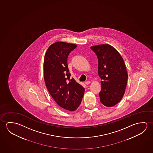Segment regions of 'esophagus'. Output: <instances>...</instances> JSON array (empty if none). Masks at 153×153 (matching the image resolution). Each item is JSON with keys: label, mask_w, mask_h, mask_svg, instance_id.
I'll return each instance as SVG.
<instances>
[{"label": "esophagus", "mask_w": 153, "mask_h": 153, "mask_svg": "<svg viewBox=\"0 0 153 153\" xmlns=\"http://www.w3.org/2000/svg\"><path fill=\"white\" fill-rule=\"evenodd\" d=\"M85 83L86 85H89V84H90V81H86V82H85Z\"/></svg>", "instance_id": "obj_1"}]
</instances>
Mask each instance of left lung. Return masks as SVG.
<instances>
[{"instance_id": "obj_1", "label": "left lung", "mask_w": 153, "mask_h": 153, "mask_svg": "<svg viewBox=\"0 0 153 153\" xmlns=\"http://www.w3.org/2000/svg\"><path fill=\"white\" fill-rule=\"evenodd\" d=\"M98 59V75L101 79L100 101L107 107L114 106L121 100L126 88L128 73L123 59L108 44L91 47Z\"/></svg>"}]
</instances>
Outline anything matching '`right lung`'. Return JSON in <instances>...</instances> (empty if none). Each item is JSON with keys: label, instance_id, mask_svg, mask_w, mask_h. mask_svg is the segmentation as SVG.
<instances>
[{"label": "right lung", "instance_id": "add662e5", "mask_svg": "<svg viewBox=\"0 0 153 153\" xmlns=\"http://www.w3.org/2000/svg\"><path fill=\"white\" fill-rule=\"evenodd\" d=\"M76 45L58 41L47 51L44 62V80L53 100L63 109L74 111L79 106L85 88L68 72V58Z\"/></svg>", "mask_w": 153, "mask_h": 153}]
</instances>
